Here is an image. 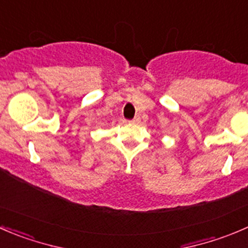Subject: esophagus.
I'll list each match as a JSON object with an SVG mask.
<instances>
[{"label":"esophagus","mask_w":248,"mask_h":248,"mask_svg":"<svg viewBox=\"0 0 248 248\" xmlns=\"http://www.w3.org/2000/svg\"><path fill=\"white\" fill-rule=\"evenodd\" d=\"M131 123L140 124V123H141V118H140V117H135V118L131 121Z\"/></svg>","instance_id":"1"}]
</instances>
